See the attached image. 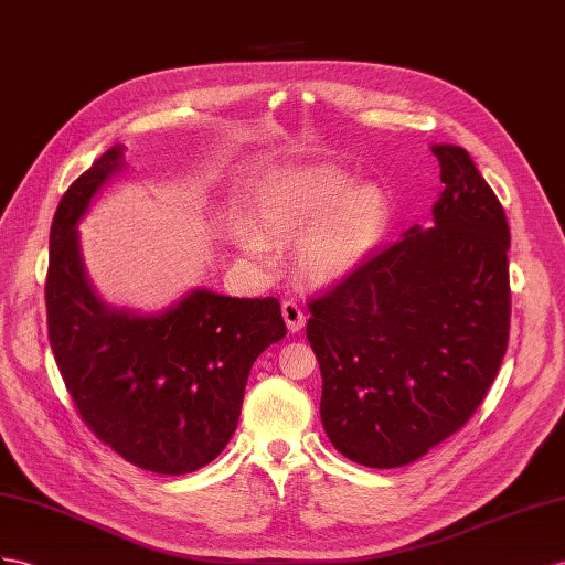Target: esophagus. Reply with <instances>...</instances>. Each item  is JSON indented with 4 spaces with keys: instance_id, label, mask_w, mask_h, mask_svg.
Listing matches in <instances>:
<instances>
[{
    "instance_id": "1",
    "label": "esophagus",
    "mask_w": 565,
    "mask_h": 565,
    "mask_svg": "<svg viewBox=\"0 0 565 565\" xmlns=\"http://www.w3.org/2000/svg\"><path fill=\"white\" fill-rule=\"evenodd\" d=\"M281 315H284V322H286L288 331H294V334L306 327V312H302V308L298 306L296 300H284Z\"/></svg>"
}]
</instances>
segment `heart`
Masks as SVG:
<instances>
[{
	"label": "heart",
	"mask_w": 565,
	"mask_h": 565,
	"mask_svg": "<svg viewBox=\"0 0 565 565\" xmlns=\"http://www.w3.org/2000/svg\"><path fill=\"white\" fill-rule=\"evenodd\" d=\"M255 231H236L243 263L259 271L274 267L269 241L298 245V271L315 286H337L377 250L388 226V198L377 183H360L341 171H279L253 200Z\"/></svg>",
	"instance_id": "obj_1"
}]
</instances>
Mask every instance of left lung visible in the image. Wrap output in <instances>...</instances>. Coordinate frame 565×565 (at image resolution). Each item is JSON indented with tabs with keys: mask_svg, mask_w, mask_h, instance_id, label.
I'll return each instance as SVG.
<instances>
[{
	"mask_svg": "<svg viewBox=\"0 0 565 565\" xmlns=\"http://www.w3.org/2000/svg\"><path fill=\"white\" fill-rule=\"evenodd\" d=\"M444 191L413 226L310 300L322 425L339 454L401 468L466 425L509 345L511 231L458 145H431Z\"/></svg>",
	"mask_w": 565,
	"mask_h": 565,
	"instance_id": "1",
	"label": "left lung"
}]
</instances>
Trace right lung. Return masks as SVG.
<instances>
[{
    "label": "right lung",
    "instance_id": "right-lung-1",
    "mask_svg": "<svg viewBox=\"0 0 565 565\" xmlns=\"http://www.w3.org/2000/svg\"><path fill=\"white\" fill-rule=\"evenodd\" d=\"M124 167L114 145L71 183L50 228V345L83 423L134 466L185 475L234 437L250 367L286 337L277 298L193 288L162 312L111 308L85 274L78 222Z\"/></svg>",
    "mask_w": 565,
    "mask_h": 565
}]
</instances>
